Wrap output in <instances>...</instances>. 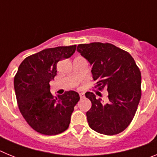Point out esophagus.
<instances>
[{
	"label": "esophagus",
	"instance_id": "esophagus-1",
	"mask_svg": "<svg viewBox=\"0 0 157 157\" xmlns=\"http://www.w3.org/2000/svg\"><path fill=\"white\" fill-rule=\"evenodd\" d=\"M79 97H80V99L82 100L83 98H85V96H84V94H79Z\"/></svg>",
	"mask_w": 157,
	"mask_h": 157
}]
</instances>
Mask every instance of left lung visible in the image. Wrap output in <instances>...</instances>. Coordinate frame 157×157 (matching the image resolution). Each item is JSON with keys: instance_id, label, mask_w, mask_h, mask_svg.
<instances>
[{"instance_id": "1", "label": "left lung", "mask_w": 157, "mask_h": 157, "mask_svg": "<svg viewBox=\"0 0 157 157\" xmlns=\"http://www.w3.org/2000/svg\"><path fill=\"white\" fill-rule=\"evenodd\" d=\"M77 51L92 65L98 90L109 92L107 103L94 93H86L92 103L86 112L89 126L105 135L123 132L134 119L141 97V71L134 58L110 43L80 44Z\"/></svg>"}]
</instances>
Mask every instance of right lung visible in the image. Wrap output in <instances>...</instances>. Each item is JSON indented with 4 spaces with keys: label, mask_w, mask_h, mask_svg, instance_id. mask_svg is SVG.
<instances>
[{
    "label": "right lung",
    "mask_w": 157,
    "mask_h": 157,
    "mask_svg": "<svg viewBox=\"0 0 157 157\" xmlns=\"http://www.w3.org/2000/svg\"><path fill=\"white\" fill-rule=\"evenodd\" d=\"M76 45L59 46L25 58L15 78L14 88L22 116L35 131L45 135L61 134L68 128L79 95L67 91L54 98L49 82L56 75V64L75 53Z\"/></svg>",
    "instance_id": "add662e5"
}]
</instances>
